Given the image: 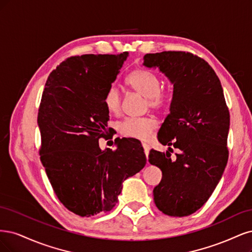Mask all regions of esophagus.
<instances>
[{
    "label": "esophagus",
    "instance_id": "1",
    "mask_svg": "<svg viewBox=\"0 0 252 252\" xmlns=\"http://www.w3.org/2000/svg\"><path fill=\"white\" fill-rule=\"evenodd\" d=\"M142 147H143V150H144V154H145V156H149V153H150V145L148 144V143H145V142H142Z\"/></svg>",
    "mask_w": 252,
    "mask_h": 252
}]
</instances>
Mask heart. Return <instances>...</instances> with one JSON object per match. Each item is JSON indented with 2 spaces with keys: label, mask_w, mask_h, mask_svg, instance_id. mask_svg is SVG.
I'll use <instances>...</instances> for the list:
<instances>
[{
  "label": "heart",
  "mask_w": 252,
  "mask_h": 252,
  "mask_svg": "<svg viewBox=\"0 0 252 252\" xmlns=\"http://www.w3.org/2000/svg\"><path fill=\"white\" fill-rule=\"evenodd\" d=\"M128 88L147 98V107L153 110H163L170 102V93L161 86L160 77L149 70L135 69L126 78ZM104 108L113 115L120 114L123 110V96L115 85H110L103 93ZM158 126L153 116L127 117L119 124V132L126 137L138 140H149Z\"/></svg>",
  "instance_id": "heart-1"
}]
</instances>
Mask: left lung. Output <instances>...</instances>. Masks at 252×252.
I'll return each instance as SVG.
<instances>
[{
  "label": "left lung",
  "instance_id": "left-lung-1",
  "mask_svg": "<svg viewBox=\"0 0 252 252\" xmlns=\"http://www.w3.org/2000/svg\"><path fill=\"white\" fill-rule=\"evenodd\" d=\"M148 68H159L174 85L169 114L158 132L163 145L181 150L150 151L149 162L159 167L162 180L153 190L160 212L185 217L197 212L212 196L228 160L229 111L221 82L203 59L185 51L143 56Z\"/></svg>",
  "mask_w": 252,
  "mask_h": 252
}]
</instances>
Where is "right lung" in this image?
Returning a JSON list of instances; mask_svg holds the SVG:
<instances>
[{"label":"right lung","mask_w":252,"mask_h":252,"mask_svg":"<svg viewBox=\"0 0 252 252\" xmlns=\"http://www.w3.org/2000/svg\"><path fill=\"white\" fill-rule=\"evenodd\" d=\"M127 55L71 56L48 76L40 99V161L56 197L80 217L111 210L123 182L147 163L137 139L116 138L113 151H101L98 144L113 134L102 96Z\"/></svg>","instance_id":"right-lung-1"}]
</instances>
